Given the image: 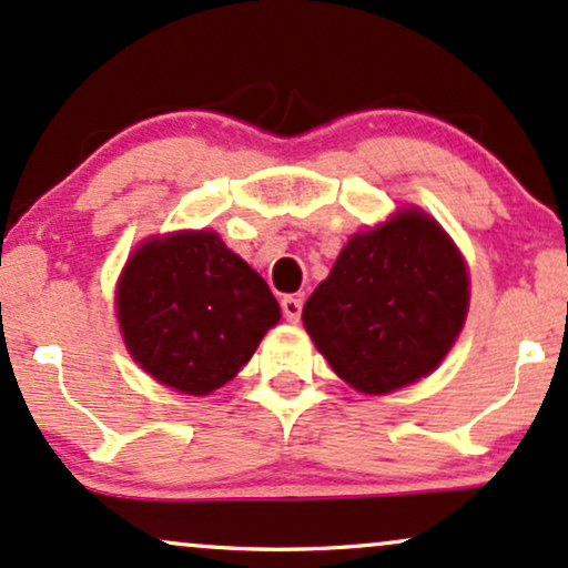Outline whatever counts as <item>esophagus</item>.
<instances>
[{
	"label": "esophagus",
	"mask_w": 568,
	"mask_h": 568,
	"mask_svg": "<svg viewBox=\"0 0 568 568\" xmlns=\"http://www.w3.org/2000/svg\"><path fill=\"white\" fill-rule=\"evenodd\" d=\"M280 306H283L285 320L298 323V317H302V310H304V298L302 296H285L283 302H280Z\"/></svg>",
	"instance_id": "34e87169"
}]
</instances>
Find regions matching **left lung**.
<instances>
[{
	"instance_id": "left-lung-1",
	"label": "left lung",
	"mask_w": 568,
	"mask_h": 568,
	"mask_svg": "<svg viewBox=\"0 0 568 568\" xmlns=\"http://www.w3.org/2000/svg\"><path fill=\"white\" fill-rule=\"evenodd\" d=\"M468 312V272L420 211L359 232L304 304V327L338 378L388 394L434 371Z\"/></svg>"
}]
</instances>
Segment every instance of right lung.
<instances>
[{"label": "right lung", "mask_w": 568, "mask_h": 568, "mask_svg": "<svg viewBox=\"0 0 568 568\" xmlns=\"http://www.w3.org/2000/svg\"><path fill=\"white\" fill-rule=\"evenodd\" d=\"M115 302L142 371L193 396L235 378L280 320L270 285L216 232H180L140 245Z\"/></svg>", "instance_id": "1"}]
</instances>
